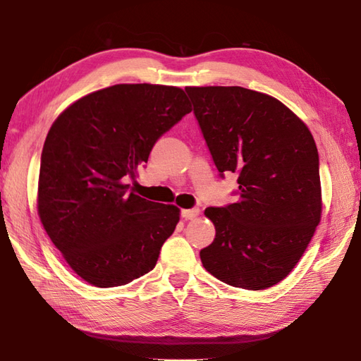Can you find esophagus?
<instances>
[{
  "label": "esophagus",
  "instance_id": "obj_1",
  "mask_svg": "<svg viewBox=\"0 0 361 361\" xmlns=\"http://www.w3.org/2000/svg\"><path fill=\"white\" fill-rule=\"evenodd\" d=\"M198 214H200V209L198 208H192V209H183L181 211V217L185 220H192L195 219Z\"/></svg>",
  "mask_w": 361,
  "mask_h": 361
}]
</instances>
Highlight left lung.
Wrapping results in <instances>:
<instances>
[{"instance_id": "left-lung-1", "label": "left lung", "mask_w": 361, "mask_h": 361, "mask_svg": "<svg viewBox=\"0 0 361 361\" xmlns=\"http://www.w3.org/2000/svg\"><path fill=\"white\" fill-rule=\"evenodd\" d=\"M219 175L237 173L235 203L206 208L216 239L203 267L228 286L264 290L287 278L321 219L319 157L293 111L242 87H188Z\"/></svg>"}]
</instances>
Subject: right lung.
Segmentation results:
<instances>
[{"instance_id":"1","label":"right lung","mask_w":361,"mask_h":361,"mask_svg":"<svg viewBox=\"0 0 361 361\" xmlns=\"http://www.w3.org/2000/svg\"><path fill=\"white\" fill-rule=\"evenodd\" d=\"M190 110L181 88L121 83L79 99L52 124L42 152L38 214L52 243L91 286H126L155 268L180 209L135 195L126 181Z\"/></svg>"}]
</instances>
